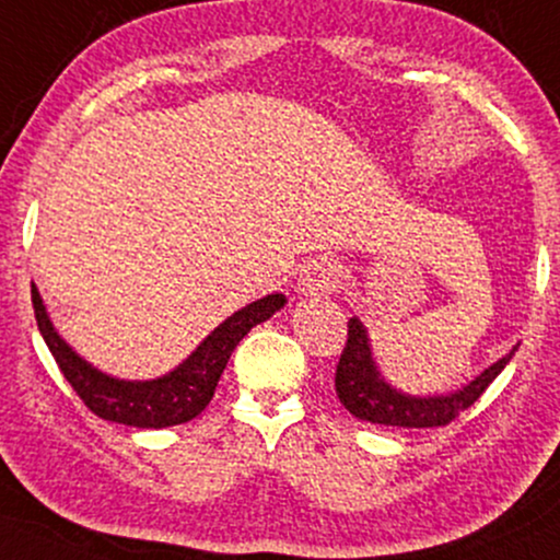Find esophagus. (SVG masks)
<instances>
[{
  "mask_svg": "<svg viewBox=\"0 0 560 560\" xmlns=\"http://www.w3.org/2000/svg\"><path fill=\"white\" fill-rule=\"evenodd\" d=\"M341 284V266L336 258L320 255L305 262L300 273V287L305 294H326Z\"/></svg>",
  "mask_w": 560,
  "mask_h": 560,
  "instance_id": "esophagus-1",
  "label": "esophagus"
}]
</instances>
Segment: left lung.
Wrapping results in <instances>:
<instances>
[{"label": "left lung", "mask_w": 560, "mask_h": 560, "mask_svg": "<svg viewBox=\"0 0 560 560\" xmlns=\"http://www.w3.org/2000/svg\"><path fill=\"white\" fill-rule=\"evenodd\" d=\"M349 334L345 352L336 365V396L345 407L360 420L386 428H441L456 420L464 409H469L480 399L482 390L498 378L509 360L514 357L516 347L506 357L482 370L475 381L451 394L441 396H412L388 386L386 378L378 373L373 360V349L365 326L360 318H349Z\"/></svg>", "instance_id": "obj_1"}]
</instances>
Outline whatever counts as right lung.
Instances as JSON below:
<instances>
[{"label": "right lung", "mask_w": 560, "mask_h": 560, "mask_svg": "<svg viewBox=\"0 0 560 560\" xmlns=\"http://www.w3.org/2000/svg\"><path fill=\"white\" fill-rule=\"evenodd\" d=\"M31 300L38 331H42L46 347H49V352L57 360L59 370L65 373L67 383L75 388V394L83 399L85 407L93 415H98L101 420L156 430L182 425V422L192 420V417L203 412L208 401L213 399L215 383H219L221 373H224L234 347L245 339V334L253 326L271 318L276 310L284 307L287 302L284 294H268V298L250 302L247 307L237 310L219 328H213L179 368L161 375V378L119 381L101 373L91 362H85L57 334L49 315H46L44 300L38 294L36 284H31Z\"/></svg>", "instance_id": "right-lung-1"}]
</instances>
